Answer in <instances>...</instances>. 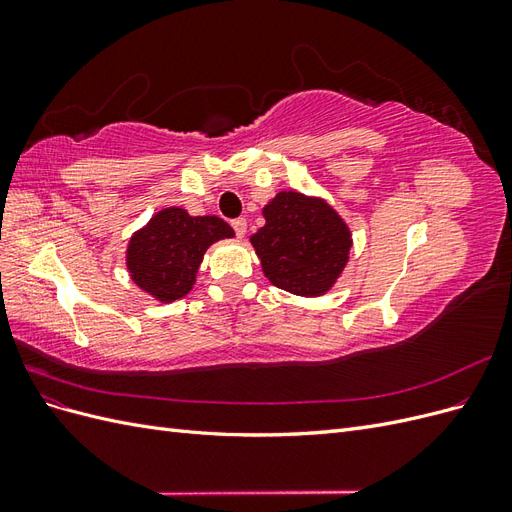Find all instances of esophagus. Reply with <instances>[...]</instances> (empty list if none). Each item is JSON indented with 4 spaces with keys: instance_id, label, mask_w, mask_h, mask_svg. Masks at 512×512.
<instances>
[{
    "instance_id": "34e87169",
    "label": "esophagus",
    "mask_w": 512,
    "mask_h": 512,
    "mask_svg": "<svg viewBox=\"0 0 512 512\" xmlns=\"http://www.w3.org/2000/svg\"><path fill=\"white\" fill-rule=\"evenodd\" d=\"M230 224H232V228H235L239 239L245 237V232H247V220H245V218H237V220H232Z\"/></svg>"
}]
</instances>
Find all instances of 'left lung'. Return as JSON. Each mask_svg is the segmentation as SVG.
Masks as SVG:
<instances>
[{"mask_svg": "<svg viewBox=\"0 0 512 512\" xmlns=\"http://www.w3.org/2000/svg\"><path fill=\"white\" fill-rule=\"evenodd\" d=\"M265 226L250 237L262 273L299 297L327 294L348 265L352 232L327 200L294 190L262 207Z\"/></svg>", "mask_w": 512, "mask_h": 512, "instance_id": "1", "label": "left lung"}]
</instances>
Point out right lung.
I'll list each match as a JSON object with an SVG mask.
<instances>
[{"mask_svg":"<svg viewBox=\"0 0 512 512\" xmlns=\"http://www.w3.org/2000/svg\"><path fill=\"white\" fill-rule=\"evenodd\" d=\"M230 237L235 230L222 218L166 207L130 237L126 267L138 288L160 303H173L194 288L209 245Z\"/></svg>","mask_w":512,"mask_h":512,"instance_id":"add662e5","label":"right lung"}]
</instances>
